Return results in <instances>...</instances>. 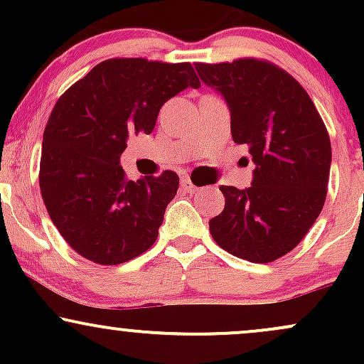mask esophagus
Wrapping results in <instances>:
<instances>
[{
    "instance_id": "obj_1",
    "label": "esophagus",
    "mask_w": 364,
    "mask_h": 364,
    "mask_svg": "<svg viewBox=\"0 0 364 364\" xmlns=\"http://www.w3.org/2000/svg\"><path fill=\"white\" fill-rule=\"evenodd\" d=\"M181 188L185 191H188V193H196V191L202 190V188H198V186L193 185V181H191L190 176H183L181 178Z\"/></svg>"
}]
</instances>
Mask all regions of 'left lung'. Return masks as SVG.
<instances>
[{"instance_id": "1", "label": "left lung", "mask_w": 364, "mask_h": 364, "mask_svg": "<svg viewBox=\"0 0 364 364\" xmlns=\"http://www.w3.org/2000/svg\"><path fill=\"white\" fill-rule=\"evenodd\" d=\"M200 78L223 94L235 144H246L252 186H220L224 210L208 228L220 248L253 263L294 250L323 208L332 162L327 128L315 104L286 70L257 58L195 63Z\"/></svg>"}]
</instances>
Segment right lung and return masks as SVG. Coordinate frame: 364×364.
I'll use <instances>...</instances> for the list:
<instances>
[{"mask_svg": "<svg viewBox=\"0 0 364 364\" xmlns=\"http://www.w3.org/2000/svg\"><path fill=\"white\" fill-rule=\"evenodd\" d=\"M186 87H200L190 63L112 58L54 104L43 136L41 195L63 240L87 260L118 265L156 243L178 174L132 181L119 157L128 135L152 133L162 104Z\"/></svg>", "mask_w": 364, "mask_h": 364, "instance_id": "obj_1", "label": "right lung"}]
</instances>
